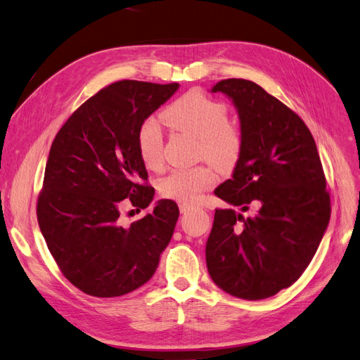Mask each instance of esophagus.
<instances>
[{
    "mask_svg": "<svg viewBox=\"0 0 360 360\" xmlns=\"http://www.w3.org/2000/svg\"><path fill=\"white\" fill-rule=\"evenodd\" d=\"M179 207H180V212H181V214H186V212H188V210L192 209L193 206H192V205H188V203H180V205H179Z\"/></svg>",
    "mask_w": 360,
    "mask_h": 360,
    "instance_id": "obj_1",
    "label": "esophagus"
}]
</instances>
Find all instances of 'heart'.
I'll return each mask as SVG.
<instances>
[{"instance_id":"b5f03b06","label":"heart","mask_w":360,"mask_h":360,"mask_svg":"<svg viewBox=\"0 0 360 360\" xmlns=\"http://www.w3.org/2000/svg\"><path fill=\"white\" fill-rule=\"evenodd\" d=\"M164 122L177 132L198 139L199 154L221 170L236 165L241 153L240 132L226 123V109L199 91H190L162 113ZM138 153L146 168H158L162 162L164 134L161 123L151 117L142 123L136 138ZM215 183L209 167L174 170L160 181L162 196L179 202H195L203 190Z\"/></svg>"}]
</instances>
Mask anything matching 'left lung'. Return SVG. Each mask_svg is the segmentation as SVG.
<instances>
[{
  "mask_svg": "<svg viewBox=\"0 0 360 360\" xmlns=\"http://www.w3.org/2000/svg\"><path fill=\"white\" fill-rule=\"evenodd\" d=\"M210 91L225 94L238 113L241 153L215 195L241 212L215 209L207 271L232 297L270 298L300 279L328 226L319 150L304 120L256 82L229 78Z\"/></svg>",
  "mask_w": 360,
  "mask_h": 360,
  "instance_id": "1",
  "label": "left lung"
}]
</instances>
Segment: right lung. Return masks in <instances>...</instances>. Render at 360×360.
Wrapping results in <instances>:
<instances>
[{
    "label": "right lung",
    "mask_w": 360,
    "mask_h": 360,
    "mask_svg": "<svg viewBox=\"0 0 360 360\" xmlns=\"http://www.w3.org/2000/svg\"><path fill=\"white\" fill-rule=\"evenodd\" d=\"M180 84L124 79L100 90L55 136L37 200V221L60 271L97 298H113L146 283L170 243L179 206L155 202L153 212L124 228L120 209L151 205L136 138L142 123Z\"/></svg>",
    "instance_id": "add662e5"
}]
</instances>
